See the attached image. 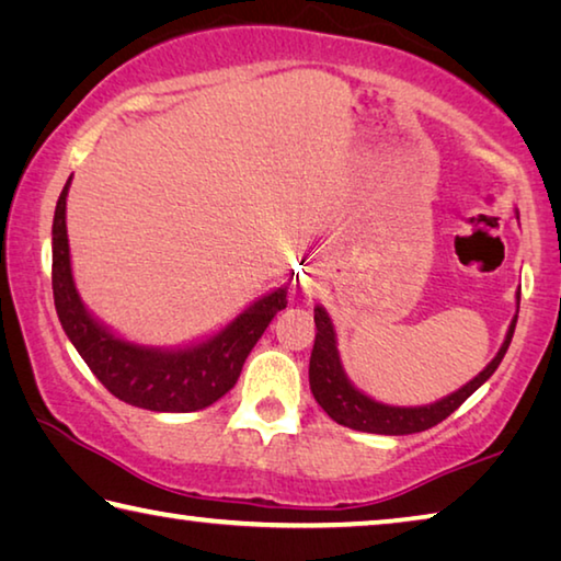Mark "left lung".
Returning <instances> with one entry per match:
<instances>
[{
  "mask_svg": "<svg viewBox=\"0 0 561 561\" xmlns=\"http://www.w3.org/2000/svg\"><path fill=\"white\" fill-rule=\"evenodd\" d=\"M517 299H519V294H517ZM517 311H519V307H517ZM314 324H317V339H314V348H311V358H309V386H311V393H314V398H317V403L324 408L331 421H336L339 425H346V428L364 431V433L408 435V433L428 431V428H433V425L445 421V417L458 411V408L468 401V398L478 391V388L485 383L492 374H495V368L500 366V360L505 358L507 348H510L512 334H515L517 317L512 319L505 344L500 346L497 356L490 360L485 371L474 376L470 383H465L460 391H455L448 398H443V401L433 403V405H421V408L383 405V403H376L374 398H368L360 391H356V388L348 383L344 371H341L334 327H331V319L321 307L314 309Z\"/></svg>",
  "mask_w": 561,
  "mask_h": 561,
  "instance_id": "1",
  "label": "left lung"
}]
</instances>
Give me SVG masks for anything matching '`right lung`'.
<instances>
[{
	"label": "right lung",
	"mask_w": 561,
	"mask_h": 561,
	"mask_svg": "<svg viewBox=\"0 0 561 561\" xmlns=\"http://www.w3.org/2000/svg\"><path fill=\"white\" fill-rule=\"evenodd\" d=\"M69 183L64 185L56 203L51 227V289L66 336L87 360L93 376L123 403L160 413H187L213 405L237 383L244 358L277 311L287 307V291L277 289L254 301L230 327L201 346L156 351L121 341L91 319L73 287L66 237Z\"/></svg>",
	"instance_id": "1"
}]
</instances>
